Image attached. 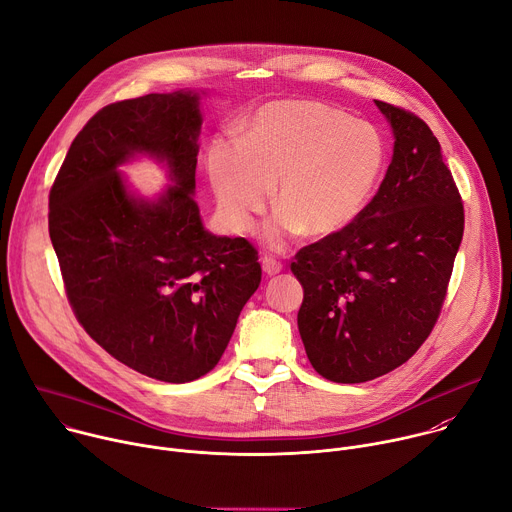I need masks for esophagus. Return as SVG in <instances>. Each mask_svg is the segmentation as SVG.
<instances>
[{
  "label": "esophagus",
  "instance_id": "esophagus-1",
  "mask_svg": "<svg viewBox=\"0 0 512 512\" xmlns=\"http://www.w3.org/2000/svg\"><path fill=\"white\" fill-rule=\"evenodd\" d=\"M261 265H263V271H265L267 275H277V273L283 269L281 261H277V259L271 257V255H265V257L261 259Z\"/></svg>",
  "mask_w": 512,
  "mask_h": 512
}]
</instances>
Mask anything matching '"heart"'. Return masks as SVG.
Instances as JSON below:
<instances>
[{"label": "heart", "instance_id": "1", "mask_svg": "<svg viewBox=\"0 0 512 512\" xmlns=\"http://www.w3.org/2000/svg\"><path fill=\"white\" fill-rule=\"evenodd\" d=\"M385 164V139L373 125L316 101H275L249 119L241 141L212 143L208 178L218 212L235 233L253 229L275 186L281 210L265 239L283 249L304 231L326 239L356 223Z\"/></svg>", "mask_w": 512, "mask_h": 512}]
</instances>
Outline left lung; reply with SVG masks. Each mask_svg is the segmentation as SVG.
<instances>
[{"mask_svg": "<svg viewBox=\"0 0 512 512\" xmlns=\"http://www.w3.org/2000/svg\"><path fill=\"white\" fill-rule=\"evenodd\" d=\"M395 145L375 198L346 231L298 251V328L334 383H367L407 362L442 312L464 235V204L440 141L401 107L375 101Z\"/></svg>", "mask_w": 512, "mask_h": 512, "instance_id": "8db88e82", "label": "left lung"}]
</instances>
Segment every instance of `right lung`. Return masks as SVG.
I'll use <instances>...</instances> for the list:
<instances>
[{"label":"right lung","mask_w":512,"mask_h":512,"mask_svg":"<svg viewBox=\"0 0 512 512\" xmlns=\"http://www.w3.org/2000/svg\"><path fill=\"white\" fill-rule=\"evenodd\" d=\"M200 125L192 91L111 103L70 143L48 198V233L77 320L113 358L164 383L216 367L261 283L247 239L202 227L192 196ZM137 153L171 172L158 201L135 199L118 176Z\"/></svg>","instance_id":"right-lung-1"}]
</instances>
